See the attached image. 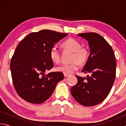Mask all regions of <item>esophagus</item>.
Returning <instances> with one entry per match:
<instances>
[{
  "mask_svg": "<svg viewBox=\"0 0 126 126\" xmlns=\"http://www.w3.org/2000/svg\"><path fill=\"white\" fill-rule=\"evenodd\" d=\"M64 76L65 77H67L69 76V74H64Z\"/></svg>",
  "mask_w": 126,
  "mask_h": 126,
  "instance_id": "34e87169",
  "label": "esophagus"
}]
</instances>
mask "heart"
Returning a JSON list of instances; mask_svg holds the SVG:
<instances>
[{
    "instance_id": "b5f03b06",
    "label": "heart",
    "mask_w": 126,
    "mask_h": 126,
    "mask_svg": "<svg viewBox=\"0 0 126 126\" xmlns=\"http://www.w3.org/2000/svg\"><path fill=\"white\" fill-rule=\"evenodd\" d=\"M64 47L73 52L71 63H63L57 67V71L64 74H71L77 70L79 67V63L82 64L86 62L88 57L89 52L87 49L81 47L78 40L73 38H69L63 43ZM50 57L53 62L58 63L61 60L60 51L56 46H53L50 49Z\"/></svg>"
}]
</instances>
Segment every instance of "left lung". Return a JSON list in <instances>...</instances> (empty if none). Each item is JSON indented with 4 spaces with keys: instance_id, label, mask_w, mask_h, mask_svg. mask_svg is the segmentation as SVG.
Returning a JSON list of instances; mask_svg holds the SVG:
<instances>
[{
    "instance_id": "1",
    "label": "left lung",
    "mask_w": 126,
    "mask_h": 126,
    "mask_svg": "<svg viewBox=\"0 0 126 126\" xmlns=\"http://www.w3.org/2000/svg\"><path fill=\"white\" fill-rule=\"evenodd\" d=\"M77 35L88 42L90 54L82 72L91 75L86 78L76 76L78 82L71 88V94L83 106H95L106 98L114 82L116 62L114 52L98 34L85 33Z\"/></svg>"
}]
</instances>
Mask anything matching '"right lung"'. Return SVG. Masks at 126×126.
Here are the masks:
<instances>
[{
  "instance_id": "obj_1",
  "label": "right lung",
  "mask_w": 126,
  "mask_h": 126,
  "mask_svg": "<svg viewBox=\"0 0 126 126\" xmlns=\"http://www.w3.org/2000/svg\"><path fill=\"white\" fill-rule=\"evenodd\" d=\"M67 35L42 30L29 34L17 46L10 62V70L16 91L25 101L43 103L64 79L62 72H50L47 75L45 72L54 66L50 49Z\"/></svg>"
}]
</instances>
